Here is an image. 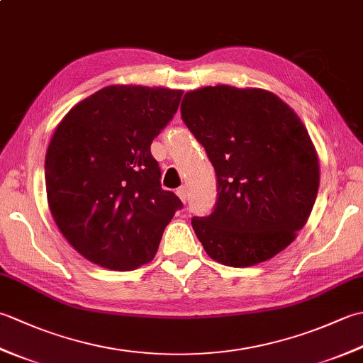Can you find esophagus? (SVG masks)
<instances>
[{"label":"esophagus","mask_w":363,"mask_h":363,"mask_svg":"<svg viewBox=\"0 0 363 363\" xmlns=\"http://www.w3.org/2000/svg\"><path fill=\"white\" fill-rule=\"evenodd\" d=\"M176 194H177V196H179L181 198V201H184V203H186L187 201V187H179V189H177V191H176Z\"/></svg>","instance_id":"esophagus-1"}]
</instances>
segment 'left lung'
I'll return each instance as SVG.
<instances>
[{
  "instance_id": "1",
  "label": "left lung",
  "mask_w": 363,
  "mask_h": 363,
  "mask_svg": "<svg viewBox=\"0 0 363 363\" xmlns=\"http://www.w3.org/2000/svg\"><path fill=\"white\" fill-rule=\"evenodd\" d=\"M181 117L217 176L212 213L194 217L198 240L228 267H251L295 240L320 186L317 151L298 115L272 91L203 87Z\"/></svg>"
}]
</instances>
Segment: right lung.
I'll list each match as a JSON object with an SVG mask.
<instances>
[{
    "label": "right lung",
    "mask_w": 363,
    "mask_h": 363,
    "mask_svg": "<svg viewBox=\"0 0 363 363\" xmlns=\"http://www.w3.org/2000/svg\"><path fill=\"white\" fill-rule=\"evenodd\" d=\"M182 91L111 86L60 121L45 159L50 211L73 248L129 272L148 264L182 201L160 186L151 143L173 120Z\"/></svg>",
    "instance_id": "1"
}]
</instances>
